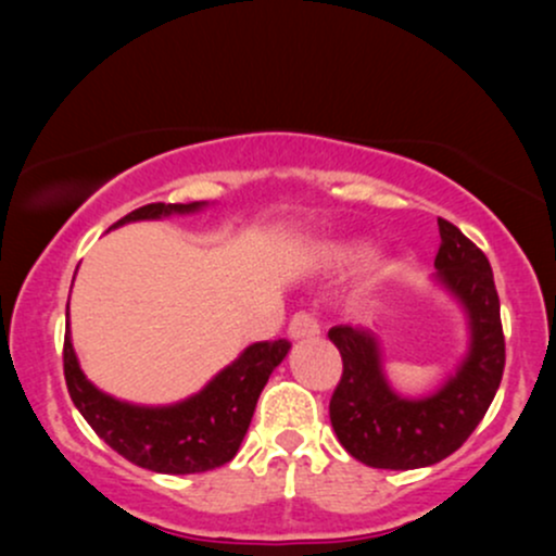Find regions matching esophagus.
I'll list each match as a JSON object with an SVG mask.
<instances>
[{
  "label": "esophagus",
  "instance_id": "obj_1",
  "mask_svg": "<svg viewBox=\"0 0 556 556\" xmlns=\"http://www.w3.org/2000/svg\"><path fill=\"white\" fill-rule=\"evenodd\" d=\"M287 334H290L292 340H308V337L321 334V327H318V318L314 314H308V311H298V314L290 318Z\"/></svg>",
  "mask_w": 556,
  "mask_h": 556
}]
</instances>
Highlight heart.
<instances>
[{
	"label": "heart",
	"mask_w": 556,
	"mask_h": 556,
	"mask_svg": "<svg viewBox=\"0 0 556 556\" xmlns=\"http://www.w3.org/2000/svg\"><path fill=\"white\" fill-rule=\"evenodd\" d=\"M355 256H358V248L344 245V242H340V245L324 248V253H321V258L327 261V264H350Z\"/></svg>",
	"instance_id": "b5f03b06"
}]
</instances>
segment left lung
<instances>
[{"mask_svg":"<svg viewBox=\"0 0 556 556\" xmlns=\"http://www.w3.org/2000/svg\"><path fill=\"white\" fill-rule=\"evenodd\" d=\"M437 279L465 305L470 318L468 358L446 384L424 400H405L381 374L376 337L358 327H331L342 376L329 400L337 439L371 468H426L468 442L486 416L504 371L500 295L489 258L452 222L439 219Z\"/></svg>","mask_w":556,"mask_h":556,"instance_id":"1","label":"left lung"}]
</instances>
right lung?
<instances>
[{"label":"right lung","instance_id":"right-lung-1","mask_svg":"<svg viewBox=\"0 0 556 556\" xmlns=\"http://www.w3.org/2000/svg\"><path fill=\"white\" fill-rule=\"evenodd\" d=\"M201 206V201L146 203L114 222L112 227L125 225V222L195 212ZM287 350H290L287 340L251 344L195 397L169 407L127 405L99 392L80 371L73 342H70V327L65 331L62 363H65L67 392L75 407L117 455L154 473L188 476L222 468L238 455L261 389L266 387L274 368L285 361Z\"/></svg>","mask_w":556,"mask_h":556}]
</instances>
